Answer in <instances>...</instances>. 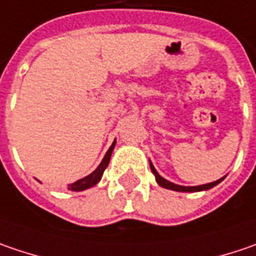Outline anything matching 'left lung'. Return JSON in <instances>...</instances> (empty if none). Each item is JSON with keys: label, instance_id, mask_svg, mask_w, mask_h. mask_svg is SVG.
<instances>
[{"label": "left lung", "instance_id": "obj_1", "mask_svg": "<svg viewBox=\"0 0 256 256\" xmlns=\"http://www.w3.org/2000/svg\"><path fill=\"white\" fill-rule=\"evenodd\" d=\"M150 168H151V172L152 174L156 176V180H157V183L161 186V187H164V188H170V190H174V192H202V190H209L212 187H214L216 184H219L222 180H224V177L222 178H219V180H216V182H213V183H208V184H202V186H192V187H186V186H178V184H174L172 182H168V180H166V178H162L160 174L157 172V170L154 168V166H152V162L150 161Z\"/></svg>", "mask_w": 256, "mask_h": 256}]
</instances>
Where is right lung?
Here are the masks:
<instances>
[{"instance_id":"obj_1","label":"right lung","mask_w":256,"mask_h":256,"mask_svg":"<svg viewBox=\"0 0 256 256\" xmlns=\"http://www.w3.org/2000/svg\"><path fill=\"white\" fill-rule=\"evenodd\" d=\"M114 147H115V141H114L112 146L109 147V150L106 151V154H105V157H104V160L100 161V164L98 166V168H96L95 172H90L89 176H86L84 178H80V180H78V182L69 184L68 186V188L72 190V192H82V190L90 188L92 186H95L96 183H99V180L102 178V174L105 172V168L108 167L109 160H110V154H112V151H114Z\"/></svg>"}]
</instances>
